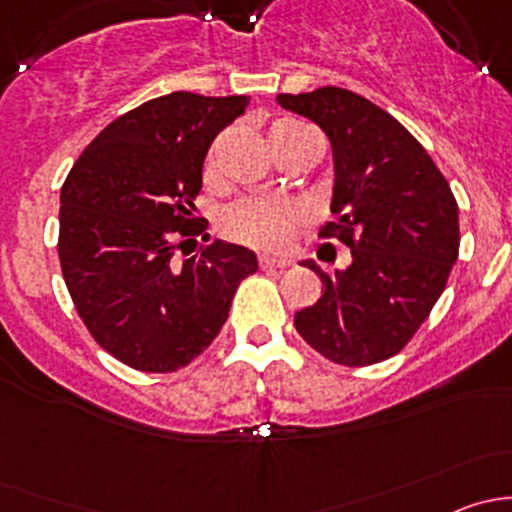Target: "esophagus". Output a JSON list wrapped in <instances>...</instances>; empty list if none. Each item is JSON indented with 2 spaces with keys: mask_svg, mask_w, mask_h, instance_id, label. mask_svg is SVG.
Returning <instances> with one entry per match:
<instances>
[{
  "mask_svg": "<svg viewBox=\"0 0 512 512\" xmlns=\"http://www.w3.org/2000/svg\"><path fill=\"white\" fill-rule=\"evenodd\" d=\"M260 267L262 270H287V267H292V260H287V257H260Z\"/></svg>",
  "mask_w": 512,
  "mask_h": 512,
  "instance_id": "34e87169",
  "label": "esophagus"
}]
</instances>
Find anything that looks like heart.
<instances>
[{"label": "heart", "instance_id": "1", "mask_svg": "<svg viewBox=\"0 0 512 512\" xmlns=\"http://www.w3.org/2000/svg\"><path fill=\"white\" fill-rule=\"evenodd\" d=\"M302 128V123L277 121L270 128V141H282L289 133H297ZM210 163H213V158H208V168ZM299 218H302V213H299L297 205L285 203V200L245 198L225 210L223 232L240 245L257 247V250H277V247L287 245L289 237L294 235Z\"/></svg>", "mask_w": 512, "mask_h": 512}]
</instances>
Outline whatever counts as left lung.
<instances>
[{
    "label": "left lung",
    "instance_id": "left-lung-1",
    "mask_svg": "<svg viewBox=\"0 0 512 512\" xmlns=\"http://www.w3.org/2000/svg\"><path fill=\"white\" fill-rule=\"evenodd\" d=\"M277 101L329 136L337 220L319 235L352 247V265L332 275L304 262L324 289L294 327L334 364H379L411 342L446 289L461 245L456 198L421 143L364 96L324 86Z\"/></svg>",
    "mask_w": 512,
    "mask_h": 512
}]
</instances>
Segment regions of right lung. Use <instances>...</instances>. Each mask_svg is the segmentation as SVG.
Returning <instances> with one entry per match:
<instances>
[{
    "instance_id": "obj_1",
    "label": "right lung",
    "mask_w": 512,
    "mask_h": 512,
    "mask_svg": "<svg viewBox=\"0 0 512 512\" xmlns=\"http://www.w3.org/2000/svg\"><path fill=\"white\" fill-rule=\"evenodd\" d=\"M247 96L190 91L153 98L108 123L61 188L59 262L74 307L98 347L126 366L168 374L188 366L223 329L232 297L257 272L255 252L203 235L193 218L203 160Z\"/></svg>"
}]
</instances>
